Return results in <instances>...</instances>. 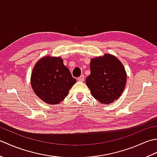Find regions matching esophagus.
<instances>
[{"label": "esophagus", "mask_w": 157, "mask_h": 157, "mask_svg": "<svg viewBox=\"0 0 157 157\" xmlns=\"http://www.w3.org/2000/svg\"><path fill=\"white\" fill-rule=\"evenodd\" d=\"M78 80L79 82H84V75H82L79 76V78H78Z\"/></svg>", "instance_id": "obj_1"}]
</instances>
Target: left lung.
I'll list each match as a JSON object with an SVG mask.
<instances>
[{
    "label": "left lung",
    "instance_id": "1",
    "mask_svg": "<svg viewBox=\"0 0 157 157\" xmlns=\"http://www.w3.org/2000/svg\"><path fill=\"white\" fill-rule=\"evenodd\" d=\"M90 74L86 84L94 98L109 105L118 99L124 90L127 73L122 63L115 56L106 53L93 58L90 64Z\"/></svg>",
    "mask_w": 157,
    "mask_h": 157
}]
</instances>
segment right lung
Masks as SVG:
<instances>
[{"mask_svg": "<svg viewBox=\"0 0 157 157\" xmlns=\"http://www.w3.org/2000/svg\"><path fill=\"white\" fill-rule=\"evenodd\" d=\"M30 81L38 97L47 104L57 105L68 95L76 79L61 57L44 56L35 64Z\"/></svg>", "mask_w": 157, "mask_h": 157, "instance_id": "1", "label": "right lung"}]
</instances>
